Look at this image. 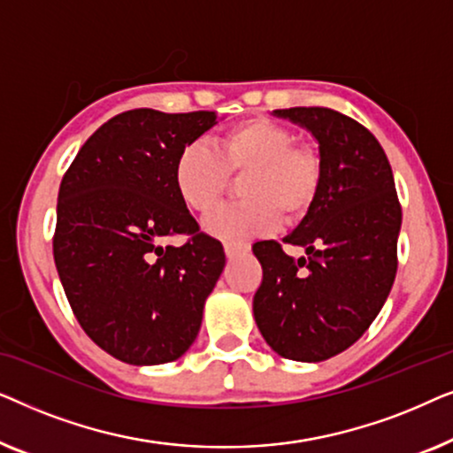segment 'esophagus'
I'll return each mask as SVG.
<instances>
[{
	"label": "esophagus",
	"instance_id": "obj_1",
	"mask_svg": "<svg viewBox=\"0 0 453 453\" xmlns=\"http://www.w3.org/2000/svg\"><path fill=\"white\" fill-rule=\"evenodd\" d=\"M250 251V243H225V253L226 257H234L239 253Z\"/></svg>",
	"mask_w": 453,
	"mask_h": 453
}]
</instances>
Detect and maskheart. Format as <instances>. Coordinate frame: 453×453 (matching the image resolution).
<instances>
[{"mask_svg":"<svg viewBox=\"0 0 453 453\" xmlns=\"http://www.w3.org/2000/svg\"><path fill=\"white\" fill-rule=\"evenodd\" d=\"M241 177V200L216 210L206 231L222 239L264 234L278 216L295 225L319 200L326 158L318 144L296 142L293 127L268 117H247L222 129L214 148L202 142L183 146L173 166L177 194L185 206L208 214Z\"/></svg>","mask_w":453,"mask_h":453,"instance_id":"obj_1","label":"heart"}]
</instances>
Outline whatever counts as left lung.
Segmentation results:
<instances>
[{
    "mask_svg": "<svg viewBox=\"0 0 453 453\" xmlns=\"http://www.w3.org/2000/svg\"><path fill=\"white\" fill-rule=\"evenodd\" d=\"M307 127L326 158L315 208L282 243L257 241L262 284L253 296L256 324L284 358L319 363L349 349L381 311L395 270L402 206L380 142L361 123L327 107L278 109Z\"/></svg>",
    "mask_w": 453,
    "mask_h": 453,
    "instance_id": "left-lung-1",
    "label": "left lung"
}]
</instances>
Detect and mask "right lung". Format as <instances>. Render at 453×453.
Masks as SVG:
<instances>
[{
    "label": "right lung",
    "instance_id": "add662e5",
    "mask_svg": "<svg viewBox=\"0 0 453 453\" xmlns=\"http://www.w3.org/2000/svg\"><path fill=\"white\" fill-rule=\"evenodd\" d=\"M214 121V111H126L84 142L61 179L55 268L82 330L123 363L181 357L225 268L222 243L200 231L173 179L179 150ZM165 236L186 241L163 248Z\"/></svg>",
    "mask_w": 453,
    "mask_h": 453
}]
</instances>
